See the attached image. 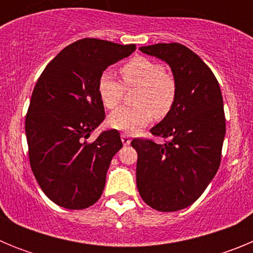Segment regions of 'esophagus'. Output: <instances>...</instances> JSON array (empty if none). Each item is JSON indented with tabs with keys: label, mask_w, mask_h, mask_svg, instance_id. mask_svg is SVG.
I'll return each mask as SVG.
<instances>
[{
	"label": "esophagus",
	"mask_w": 253,
	"mask_h": 253,
	"mask_svg": "<svg viewBox=\"0 0 253 253\" xmlns=\"http://www.w3.org/2000/svg\"><path fill=\"white\" fill-rule=\"evenodd\" d=\"M122 142H123V144H124V146H128V144H130L131 139H130V137H129L128 134H122Z\"/></svg>",
	"instance_id": "34e87169"
}]
</instances>
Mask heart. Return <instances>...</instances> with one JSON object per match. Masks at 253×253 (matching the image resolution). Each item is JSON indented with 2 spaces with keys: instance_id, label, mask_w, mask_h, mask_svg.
Returning a JSON list of instances; mask_svg holds the SVG:
<instances>
[{
  "instance_id": "obj_1",
  "label": "heart",
  "mask_w": 253,
  "mask_h": 253,
  "mask_svg": "<svg viewBox=\"0 0 253 253\" xmlns=\"http://www.w3.org/2000/svg\"><path fill=\"white\" fill-rule=\"evenodd\" d=\"M120 73L124 84L110 72L102 73L97 84L100 99L106 109H115L122 104L125 88H137L134 106L122 107L109 116L111 128L134 134L147 126L153 116L162 120L169 115L177 99V84L162 64L146 57H135L120 68Z\"/></svg>"
}]
</instances>
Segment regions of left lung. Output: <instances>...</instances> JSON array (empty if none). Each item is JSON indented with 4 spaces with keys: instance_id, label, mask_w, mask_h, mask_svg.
<instances>
[{
    "instance_id": "8db88e82",
    "label": "left lung",
    "mask_w": 253,
    "mask_h": 253,
    "mask_svg": "<svg viewBox=\"0 0 253 253\" xmlns=\"http://www.w3.org/2000/svg\"><path fill=\"white\" fill-rule=\"evenodd\" d=\"M140 51L169 64L177 84L175 106L152 135L134 138L137 186L146 204L176 211L195 203L213 180L222 160L225 115L218 81L203 59L182 44L160 43Z\"/></svg>"
}]
</instances>
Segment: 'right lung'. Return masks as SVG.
<instances>
[{"label":"right lung","mask_w":253,"mask_h":253,"mask_svg":"<svg viewBox=\"0 0 253 253\" xmlns=\"http://www.w3.org/2000/svg\"><path fill=\"white\" fill-rule=\"evenodd\" d=\"M134 50L135 44L77 40L49 62L35 84L25 119L29 160L39 186L59 207L84 209L104 191L123 143L115 129L87 140L105 119L97 84L107 67Z\"/></svg>","instance_id":"1"}]
</instances>
